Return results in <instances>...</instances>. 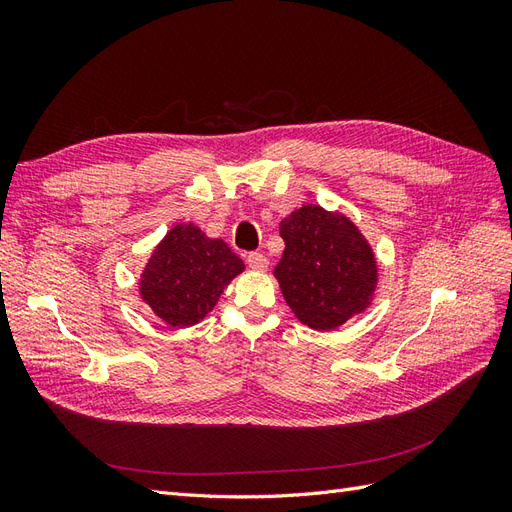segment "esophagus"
I'll use <instances>...</instances> for the list:
<instances>
[{
    "instance_id": "esophagus-1",
    "label": "esophagus",
    "mask_w": 512,
    "mask_h": 512,
    "mask_svg": "<svg viewBox=\"0 0 512 512\" xmlns=\"http://www.w3.org/2000/svg\"><path fill=\"white\" fill-rule=\"evenodd\" d=\"M245 260H247V265H250V269H254V271H265L269 267V260L265 254L250 252L245 256Z\"/></svg>"
}]
</instances>
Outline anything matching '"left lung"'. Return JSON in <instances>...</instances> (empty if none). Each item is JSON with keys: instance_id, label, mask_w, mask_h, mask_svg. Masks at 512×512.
Wrapping results in <instances>:
<instances>
[{"instance_id": "left-lung-1", "label": "left lung", "mask_w": 512, "mask_h": 512, "mask_svg": "<svg viewBox=\"0 0 512 512\" xmlns=\"http://www.w3.org/2000/svg\"><path fill=\"white\" fill-rule=\"evenodd\" d=\"M286 243L273 275L288 307L316 331L365 312L378 284L376 256L346 215L303 205L280 224Z\"/></svg>"}]
</instances>
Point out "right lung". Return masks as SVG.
<instances>
[{
  "mask_svg": "<svg viewBox=\"0 0 512 512\" xmlns=\"http://www.w3.org/2000/svg\"><path fill=\"white\" fill-rule=\"evenodd\" d=\"M243 269L222 239H209L194 224H177L153 250L138 290L153 314L183 329L203 320Z\"/></svg>",
  "mask_w": 512,
  "mask_h": 512,
  "instance_id": "add662e5",
  "label": "right lung"
}]
</instances>
